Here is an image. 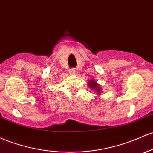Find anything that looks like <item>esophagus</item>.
I'll use <instances>...</instances> for the list:
<instances>
[{"label": "esophagus", "instance_id": "obj_1", "mask_svg": "<svg viewBox=\"0 0 153 153\" xmlns=\"http://www.w3.org/2000/svg\"><path fill=\"white\" fill-rule=\"evenodd\" d=\"M69 72H70V74H71V75H75V69H70V71H69Z\"/></svg>", "mask_w": 153, "mask_h": 153}]
</instances>
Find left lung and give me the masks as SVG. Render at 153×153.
I'll list each match as a JSON object with an SVG mask.
<instances>
[{
  "label": "left lung",
  "mask_w": 153,
  "mask_h": 153,
  "mask_svg": "<svg viewBox=\"0 0 153 153\" xmlns=\"http://www.w3.org/2000/svg\"><path fill=\"white\" fill-rule=\"evenodd\" d=\"M88 86L90 87L91 90L94 91V92H97L96 94L100 95L102 93V88L99 83H97V81L94 79L89 80L88 82Z\"/></svg>",
  "instance_id": "obj_1"
}]
</instances>
